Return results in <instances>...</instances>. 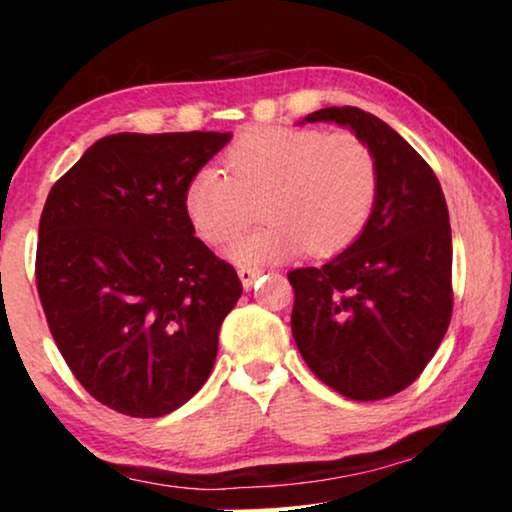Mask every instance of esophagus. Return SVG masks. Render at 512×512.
<instances>
[{
	"label": "esophagus",
	"mask_w": 512,
	"mask_h": 512,
	"mask_svg": "<svg viewBox=\"0 0 512 512\" xmlns=\"http://www.w3.org/2000/svg\"><path fill=\"white\" fill-rule=\"evenodd\" d=\"M237 275H240V282H242L244 289H251L256 279L263 275V270H258V268H240V270H237Z\"/></svg>",
	"instance_id": "34e87169"
}]
</instances>
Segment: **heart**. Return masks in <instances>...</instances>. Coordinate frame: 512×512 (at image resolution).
Listing matches in <instances>:
<instances>
[{"label": "heart", "instance_id": "obj_1", "mask_svg": "<svg viewBox=\"0 0 512 512\" xmlns=\"http://www.w3.org/2000/svg\"><path fill=\"white\" fill-rule=\"evenodd\" d=\"M226 172L205 167L184 191L195 233L226 247L254 221L268 226L235 244L240 263H275L303 254L326 258L359 240L373 216L380 174L370 146L352 132L254 128L230 146Z\"/></svg>", "mask_w": 512, "mask_h": 512}]
</instances>
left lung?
Instances as JSON below:
<instances>
[{"label":"left lung","mask_w":512,"mask_h":512,"mask_svg":"<svg viewBox=\"0 0 512 512\" xmlns=\"http://www.w3.org/2000/svg\"><path fill=\"white\" fill-rule=\"evenodd\" d=\"M345 125L370 146L380 191L368 226L321 268L289 272L293 340L314 375L352 401L394 396L422 375L452 319V230L429 163L356 107L305 123Z\"/></svg>","instance_id":"left-lung-1"}]
</instances>
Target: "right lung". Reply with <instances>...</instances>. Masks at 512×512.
<instances>
[{
  "label": "right lung",
  "instance_id": "right-lung-1",
  "mask_svg": "<svg viewBox=\"0 0 512 512\" xmlns=\"http://www.w3.org/2000/svg\"><path fill=\"white\" fill-rule=\"evenodd\" d=\"M230 137H102L46 198L37 291L48 328L83 389L123 415L163 417L198 394L242 296L184 209L188 181Z\"/></svg>",
  "mask_w": 512,
  "mask_h": 512
}]
</instances>
